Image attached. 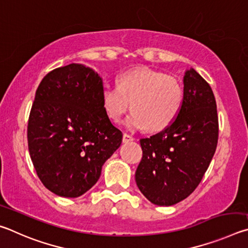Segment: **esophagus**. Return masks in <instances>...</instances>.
<instances>
[{
	"label": "esophagus",
	"mask_w": 248,
	"mask_h": 248,
	"mask_svg": "<svg viewBox=\"0 0 248 248\" xmlns=\"http://www.w3.org/2000/svg\"><path fill=\"white\" fill-rule=\"evenodd\" d=\"M123 141L124 142V143H127V142H130V141H133V137L130 136V134H128V133H124Z\"/></svg>",
	"instance_id": "34e87169"
}]
</instances>
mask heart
Returning <instances> with one entry per match:
<instances>
[{
  "label": "heart",
  "instance_id": "obj_1",
  "mask_svg": "<svg viewBox=\"0 0 248 248\" xmlns=\"http://www.w3.org/2000/svg\"><path fill=\"white\" fill-rule=\"evenodd\" d=\"M183 98L184 90L177 78L151 69L127 71L118 78V87L105 86L102 91L104 110L114 123H118L131 104V114L124 120L130 130L167 128L178 117Z\"/></svg>",
  "mask_w": 248,
  "mask_h": 248
}]
</instances>
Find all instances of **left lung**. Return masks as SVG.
Here are the masks:
<instances>
[{
	"label": "left lung",
	"mask_w": 248,
	"mask_h": 248,
	"mask_svg": "<svg viewBox=\"0 0 248 248\" xmlns=\"http://www.w3.org/2000/svg\"><path fill=\"white\" fill-rule=\"evenodd\" d=\"M217 139L215 94L200 74L188 70L177 118L161 132L140 140L143 156L136 171L140 191L157 205H173L186 199L207 171Z\"/></svg>",
	"instance_id": "1"
}]
</instances>
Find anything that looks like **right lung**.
I'll return each mask as SVG.
<instances>
[{
	"label": "right lung",
	"instance_id": "1",
	"mask_svg": "<svg viewBox=\"0 0 248 248\" xmlns=\"http://www.w3.org/2000/svg\"><path fill=\"white\" fill-rule=\"evenodd\" d=\"M103 89L94 70L72 63L50 71L36 91L28 150L39 179L53 194H85L121 144L123 132L104 110Z\"/></svg>",
	"mask_w": 248,
	"mask_h": 248
}]
</instances>
